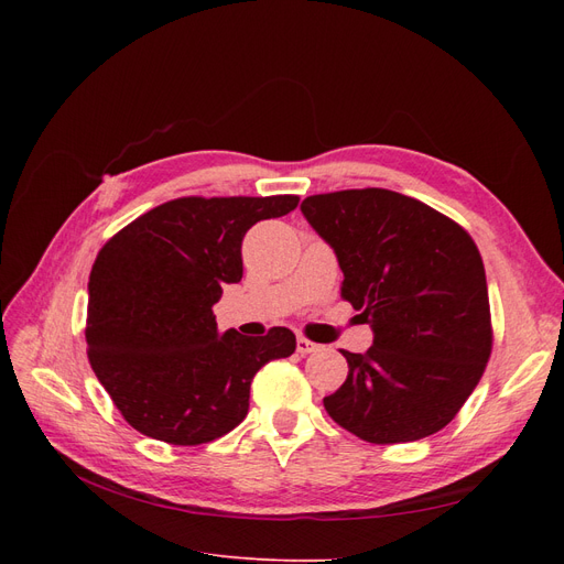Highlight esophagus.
Instances as JSON below:
<instances>
[{"label":"esophagus","mask_w":564,"mask_h":564,"mask_svg":"<svg viewBox=\"0 0 564 564\" xmlns=\"http://www.w3.org/2000/svg\"><path fill=\"white\" fill-rule=\"evenodd\" d=\"M319 346L317 344H313V340H308L305 336H299L296 338V350L301 352V355H311V352H315Z\"/></svg>","instance_id":"1"}]
</instances>
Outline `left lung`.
<instances>
[{
	"mask_svg": "<svg viewBox=\"0 0 564 564\" xmlns=\"http://www.w3.org/2000/svg\"><path fill=\"white\" fill-rule=\"evenodd\" d=\"M303 216L340 270V296L373 332L367 352L340 350L348 379L327 414L360 440L429 437L458 414L491 355L482 256L429 204L383 187L311 195Z\"/></svg>",
	"mask_w": 564,
	"mask_h": 564,
	"instance_id": "8db88e82",
	"label": "left lung"
}]
</instances>
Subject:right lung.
<instances>
[{
  "instance_id": "1",
  "label": "right lung",
  "mask_w": 564,
  "mask_h": 564,
  "mask_svg": "<svg viewBox=\"0 0 564 564\" xmlns=\"http://www.w3.org/2000/svg\"><path fill=\"white\" fill-rule=\"evenodd\" d=\"M296 195L178 197L139 216L98 251L89 275L87 352L124 421L169 445L224 437L249 412L265 362L296 336L218 334L214 303L242 280V240L263 218L294 212Z\"/></svg>"
}]
</instances>
